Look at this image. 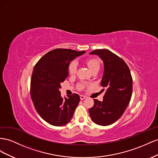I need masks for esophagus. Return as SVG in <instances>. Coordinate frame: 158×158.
I'll return each mask as SVG.
<instances>
[{
    "mask_svg": "<svg viewBox=\"0 0 158 158\" xmlns=\"http://www.w3.org/2000/svg\"><path fill=\"white\" fill-rule=\"evenodd\" d=\"M80 100H83L84 99H85V98H86V96H83V95H80Z\"/></svg>",
    "mask_w": 158,
    "mask_h": 158,
    "instance_id": "esophagus-1",
    "label": "esophagus"
}]
</instances>
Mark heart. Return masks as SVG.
I'll use <instances>...</instances> for the list:
<instances>
[{"instance_id":"b5f03b06","label":"heart","mask_w":158,"mask_h":158,"mask_svg":"<svg viewBox=\"0 0 158 158\" xmlns=\"http://www.w3.org/2000/svg\"><path fill=\"white\" fill-rule=\"evenodd\" d=\"M86 64L89 68V69L91 71L96 70V69H99L100 68V63L96 59H89L86 60ZM77 62L75 61H72L70 62L69 66V73L72 75H74L76 74V71H77ZM80 87L82 88L83 87V85H80Z\"/></svg>"}]
</instances>
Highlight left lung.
I'll list each match as a JSON object with an SVG mask.
<instances>
[{"label": "left lung", "instance_id": "left-lung-1", "mask_svg": "<svg viewBox=\"0 0 158 158\" xmlns=\"http://www.w3.org/2000/svg\"><path fill=\"white\" fill-rule=\"evenodd\" d=\"M89 54L98 55L104 62V70L101 81L105 94L102 102L94 100L89 109L92 121L100 126L116 122L129 104L132 94V77L124 60L109 50L97 49Z\"/></svg>", "mask_w": 158, "mask_h": 158}]
</instances>
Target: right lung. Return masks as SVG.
<instances>
[{"label":"right lung","instance_id":"right-lung-1","mask_svg":"<svg viewBox=\"0 0 158 158\" xmlns=\"http://www.w3.org/2000/svg\"><path fill=\"white\" fill-rule=\"evenodd\" d=\"M85 51L56 48L42 56L34 67L31 96L40 117L50 124L62 126L69 123L80 102L77 94L63 98L59 89L69 76V66Z\"/></svg>","mask_w":158,"mask_h":158}]
</instances>
